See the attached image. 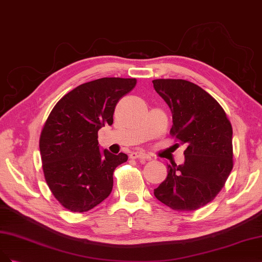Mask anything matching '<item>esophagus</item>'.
<instances>
[{"label":"esophagus","mask_w":262,"mask_h":262,"mask_svg":"<svg viewBox=\"0 0 262 262\" xmlns=\"http://www.w3.org/2000/svg\"><path fill=\"white\" fill-rule=\"evenodd\" d=\"M129 157L132 159H141V160H149L150 159V157L145 152V151H141V150L133 151V152H130Z\"/></svg>","instance_id":"esophagus-1"}]
</instances>
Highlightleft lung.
<instances>
[{
	"mask_svg": "<svg viewBox=\"0 0 262 262\" xmlns=\"http://www.w3.org/2000/svg\"><path fill=\"white\" fill-rule=\"evenodd\" d=\"M156 91L170 106V134L187 146L185 162L167 165L156 198L175 211H193L213 200L233 168L232 125L207 91L184 79H155Z\"/></svg>",
	"mask_w": 262,
	"mask_h": 262,
	"instance_id": "obj_1",
	"label": "left lung"
}]
</instances>
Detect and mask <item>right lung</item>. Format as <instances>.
Here are the masks:
<instances>
[{
  "instance_id": "obj_1",
  "label": "right lung",
  "mask_w": 262,
  "mask_h": 262,
  "mask_svg": "<svg viewBox=\"0 0 262 262\" xmlns=\"http://www.w3.org/2000/svg\"><path fill=\"white\" fill-rule=\"evenodd\" d=\"M135 78L104 77L76 87L55 104L39 147L45 179L56 200L86 212L108 197L113 172L127 155L101 151L98 130L113 124L116 103L136 86Z\"/></svg>"
}]
</instances>
